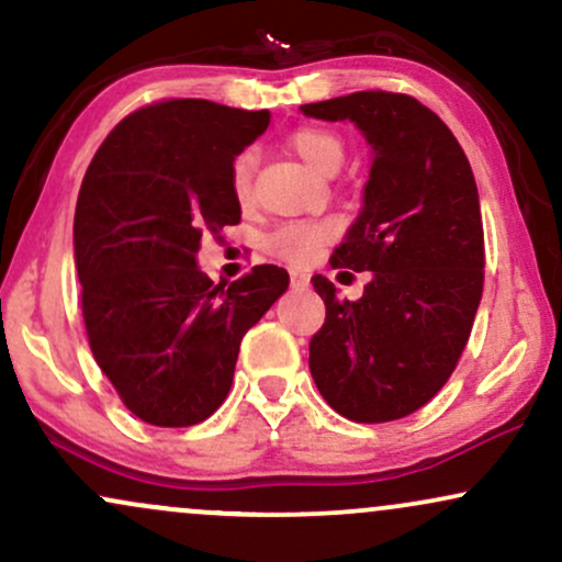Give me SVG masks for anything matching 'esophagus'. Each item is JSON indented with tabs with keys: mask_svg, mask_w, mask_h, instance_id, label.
I'll return each mask as SVG.
<instances>
[{
	"mask_svg": "<svg viewBox=\"0 0 562 562\" xmlns=\"http://www.w3.org/2000/svg\"><path fill=\"white\" fill-rule=\"evenodd\" d=\"M290 285L293 288H306L308 285V274H303V272H299V269H290Z\"/></svg>",
	"mask_w": 562,
	"mask_h": 562,
	"instance_id": "esophagus-1",
	"label": "esophagus"
}]
</instances>
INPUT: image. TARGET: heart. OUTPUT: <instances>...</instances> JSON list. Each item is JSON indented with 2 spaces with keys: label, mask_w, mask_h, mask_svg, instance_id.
Masks as SVG:
<instances>
[{
  "label": "heart",
  "mask_w": 562,
  "mask_h": 562,
  "mask_svg": "<svg viewBox=\"0 0 562 562\" xmlns=\"http://www.w3.org/2000/svg\"><path fill=\"white\" fill-rule=\"evenodd\" d=\"M290 150L299 156L303 164L322 177H333L340 169L346 156V145L330 128L306 126L290 137ZM250 182H254V153H240L232 164V192L240 203L250 200ZM335 235L330 222H293L277 227L272 235L263 240L267 254L290 263H306L314 254Z\"/></svg>",
  "instance_id": "heart-1"
}]
</instances>
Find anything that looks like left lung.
<instances>
[{"mask_svg":"<svg viewBox=\"0 0 562 562\" xmlns=\"http://www.w3.org/2000/svg\"><path fill=\"white\" fill-rule=\"evenodd\" d=\"M301 113L351 121L372 147L362 211L330 256L370 282L359 301H338L327 277H312L327 317L308 370L338 415L398 420L441 391L465 351L486 263L479 187L460 142L415 97L353 92Z\"/></svg>","mask_w":562,"mask_h":562,"instance_id":"8db88e82","label":"left lung"}]
</instances>
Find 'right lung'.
<instances>
[{
    "mask_svg": "<svg viewBox=\"0 0 562 562\" xmlns=\"http://www.w3.org/2000/svg\"><path fill=\"white\" fill-rule=\"evenodd\" d=\"M267 126V111L166 100L126 115L89 164L74 218L83 325L139 420L187 428L214 415L243 335L288 290L272 263L227 289L198 267L200 240L240 222L232 164Z\"/></svg>",
    "mask_w": 562,
    "mask_h": 562,
    "instance_id": "right-lung-1",
    "label": "right lung"
}]
</instances>
